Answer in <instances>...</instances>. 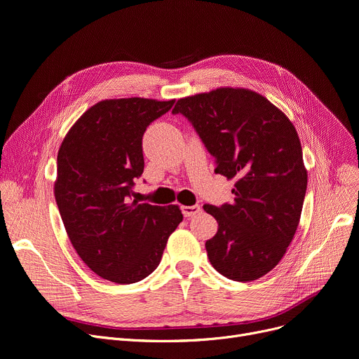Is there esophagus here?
Returning <instances> with one entry per match:
<instances>
[{"mask_svg":"<svg viewBox=\"0 0 359 359\" xmlns=\"http://www.w3.org/2000/svg\"><path fill=\"white\" fill-rule=\"evenodd\" d=\"M201 212V205H192V206H182V214L189 218V217H195L196 214Z\"/></svg>","mask_w":359,"mask_h":359,"instance_id":"obj_1","label":"esophagus"}]
</instances>
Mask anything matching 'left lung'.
<instances>
[{"instance_id":"1","label":"left lung","mask_w":359,"mask_h":359,"mask_svg":"<svg viewBox=\"0 0 359 359\" xmlns=\"http://www.w3.org/2000/svg\"><path fill=\"white\" fill-rule=\"evenodd\" d=\"M173 115L192 123L215 173L236 179L234 202L203 205L218 222L205 243L225 278L249 282L271 272L297 231L307 191L303 149L291 121L246 88H217L177 100Z\"/></svg>"}]
</instances>
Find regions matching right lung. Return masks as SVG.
Returning a JSON list of instances; mask_svg holds the SVG:
<instances>
[{
    "instance_id": "add662e5",
    "label": "right lung",
    "mask_w": 359,
    "mask_h": 359,
    "mask_svg": "<svg viewBox=\"0 0 359 359\" xmlns=\"http://www.w3.org/2000/svg\"><path fill=\"white\" fill-rule=\"evenodd\" d=\"M173 104L141 97L99 102L58 151L55 199L67 234L86 265L116 284L153 273L183 219L177 205L132 199L144 172V132Z\"/></svg>"
}]
</instances>
